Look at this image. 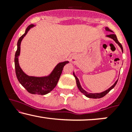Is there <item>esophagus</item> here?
Returning <instances> with one entry per match:
<instances>
[{
    "label": "esophagus",
    "instance_id": "obj_1",
    "mask_svg": "<svg viewBox=\"0 0 132 132\" xmlns=\"http://www.w3.org/2000/svg\"><path fill=\"white\" fill-rule=\"evenodd\" d=\"M71 62H72V63H75L76 62V58H75V57H74L71 58Z\"/></svg>",
    "mask_w": 132,
    "mask_h": 132
}]
</instances>
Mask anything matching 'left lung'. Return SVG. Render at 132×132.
I'll use <instances>...</instances> for the list:
<instances>
[{
	"label": "left lung",
	"mask_w": 132,
	"mask_h": 132,
	"mask_svg": "<svg viewBox=\"0 0 132 132\" xmlns=\"http://www.w3.org/2000/svg\"><path fill=\"white\" fill-rule=\"evenodd\" d=\"M105 30H107V31H112H112L110 30L109 29V28H105ZM107 37H110V38H112L113 40H114L115 42H116V43L119 45L120 47V48H121V49H122V51H123V47H122V45H121V43H120L119 41H118L117 38L116 34H113V33H110V34H109V35H107ZM73 75H74V76L75 77L76 80L77 86H78V89H79L80 91H81L82 93L84 94L86 96H87V97H89V98H93V99H99V98L103 97H104V96H105V95L107 94V93H109V91H110V90H111V89H112L113 87H114L115 86H116L117 82V81H118V80H117V81L116 82H115V84H113V85L112 86V87H110L109 89H107V90H106L105 91H104V92H101V93L91 94V93H88V92H87L86 91V90H84V89L82 88L81 86V84H80L79 81V79H78V78H77V77L75 75V74H73Z\"/></svg>",
	"instance_id": "left-lung-1"
}]
</instances>
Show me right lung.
Wrapping results in <instances>:
<instances>
[{
	"instance_id": "add662e5",
	"label": "right lung",
	"mask_w": 132,
	"mask_h": 132,
	"mask_svg": "<svg viewBox=\"0 0 132 132\" xmlns=\"http://www.w3.org/2000/svg\"><path fill=\"white\" fill-rule=\"evenodd\" d=\"M33 26H34L33 25H30L27 27L25 33L20 37L17 42V50L15 54V73L19 82L26 89L28 92L33 94L45 95L51 92L56 87L59 79L61 76L63 68L67 63H69V61H64L59 63L53 71L52 73L48 77L37 78V77L28 76L26 74L24 73L20 67L19 60H18V57L20 51V43L28 30Z\"/></svg>"
}]
</instances>
